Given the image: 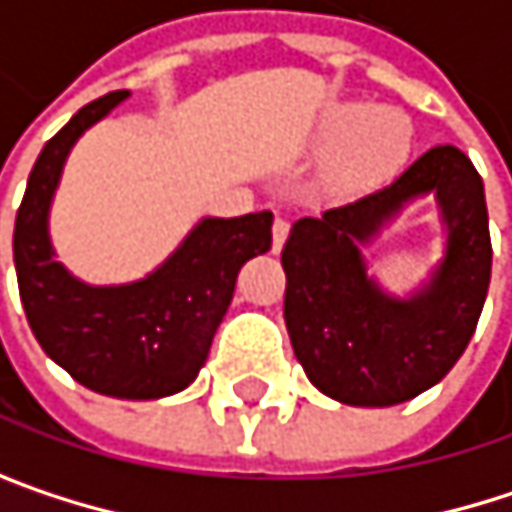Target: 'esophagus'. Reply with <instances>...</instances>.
Listing matches in <instances>:
<instances>
[{
  "mask_svg": "<svg viewBox=\"0 0 512 512\" xmlns=\"http://www.w3.org/2000/svg\"><path fill=\"white\" fill-rule=\"evenodd\" d=\"M287 231H290V222L278 216V219L272 222V249H275V252L284 246V240H287Z\"/></svg>",
  "mask_w": 512,
  "mask_h": 512,
  "instance_id": "1",
  "label": "esophagus"
}]
</instances>
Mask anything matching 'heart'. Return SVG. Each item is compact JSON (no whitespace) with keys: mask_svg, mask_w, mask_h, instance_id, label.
Returning a JSON list of instances; mask_svg holds the SVG:
<instances>
[{"mask_svg":"<svg viewBox=\"0 0 512 512\" xmlns=\"http://www.w3.org/2000/svg\"><path fill=\"white\" fill-rule=\"evenodd\" d=\"M409 121L394 109L347 103L326 115L320 127L323 151H338L335 171L344 183H373L388 177L409 154Z\"/></svg>","mask_w":512,"mask_h":512,"instance_id":"1","label":"heart"}]
</instances>
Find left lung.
<instances>
[{
    "label": "left lung",
    "mask_w": 512,
    "mask_h": 512,
    "mask_svg": "<svg viewBox=\"0 0 512 512\" xmlns=\"http://www.w3.org/2000/svg\"><path fill=\"white\" fill-rule=\"evenodd\" d=\"M436 194L446 257L409 300L366 275V245L409 200ZM284 323L305 376L347 406H394L433 388L465 353L492 275L483 180L454 145L430 148L388 186L293 222L281 249Z\"/></svg>",
    "instance_id": "8db88e82"
}]
</instances>
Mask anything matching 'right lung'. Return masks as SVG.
<instances>
[{
    "mask_svg": "<svg viewBox=\"0 0 512 512\" xmlns=\"http://www.w3.org/2000/svg\"><path fill=\"white\" fill-rule=\"evenodd\" d=\"M127 97L112 91L82 106L44 145L17 210L14 266L26 320L55 364L97 394L156 400L204 367L240 266L272 246V213L201 219L165 263L130 284L73 278L52 252V195L76 139Z\"/></svg>",
    "mask_w": 512,
    "mask_h": 512,
    "instance_id": "obj_1",
    "label": "right lung"
}]
</instances>
